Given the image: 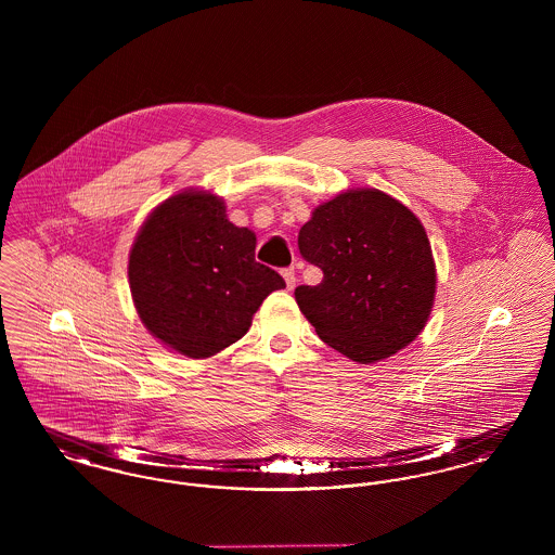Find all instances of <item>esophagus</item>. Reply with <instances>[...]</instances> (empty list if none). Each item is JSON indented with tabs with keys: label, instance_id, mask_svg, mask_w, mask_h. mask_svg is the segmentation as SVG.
<instances>
[{
	"label": "esophagus",
	"instance_id": "esophagus-1",
	"mask_svg": "<svg viewBox=\"0 0 555 555\" xmlns=\"http://www.w3.org/2000/svg\"><path fill=\"white\" fill-rule=\"evenodd\" d=\"M283 279H285V285H287V289H295V283H297V279H295V272H293V268L283 270Z\"/></svg>",
	"mask_w": 555,
	"mask_h": 555
}]
</instances>
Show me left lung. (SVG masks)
Returning a JSON list of instances; mask_svg holds the SVG:
<instances>
[{
  "label": "left lung",
  "mask_w": 555,
  "mask_h": 555,
  "mask_svg": "<svg viewBox=\"0 0 555 555\" xmlns=\"http://www.w3.org/2000/svg\"><path fill=\"white\" fill-rule=\"evenodd\" d=\"M297 245L324 274L295 289L324 344L372 364L418 337L437 274L424 227L403 204L378 189L347 191L318 206Z\"/></svg>",
  "instance_id": "obj_1"
}]
</instances>
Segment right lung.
<instances>
[{
  "mask_svg": "<svg viewBox=\"0 0 555 555\" xmlns=\"http://www.w3.org/2000/svg\"><path fill=\"white\" fill-rule=\"evenodd\" d=\"M224 202L183 191L152 211L129 258L132 301L147 331L186 358L238 341L283 276L256 262V235L229 222Z\"/></svg>",
  "mask_w": 555,
  "mask_h": 555,
  "instance_id": "right-lung-1",
  "label": "right lung"
}]
</instances>
